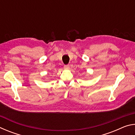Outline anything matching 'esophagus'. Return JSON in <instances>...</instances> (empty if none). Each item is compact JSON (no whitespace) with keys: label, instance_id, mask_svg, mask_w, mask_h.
I'll return each instance as SVG.
<instances>
[{"label":"esophagus","instance_id":"1","mask_svg":"<svg viewBox=\"0 0 135 135\" xmlns=\"http://www.w3.org/2000/svg\"><path fill=\"white\" fill-rule=\"evenodd\" d=\"M64 68L65 69H70V65H64Z\"/></svg>","mask_w":135,"mask_h":135}]
</instances>
